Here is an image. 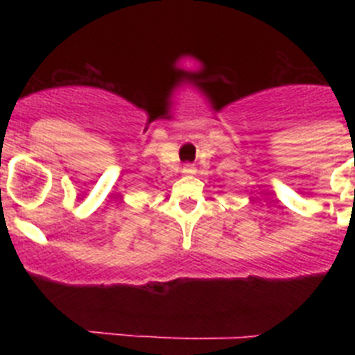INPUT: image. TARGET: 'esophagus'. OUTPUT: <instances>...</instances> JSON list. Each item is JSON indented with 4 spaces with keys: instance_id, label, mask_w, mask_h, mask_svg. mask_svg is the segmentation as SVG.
Returning a JSON list of instances; mask_svg holds the SVG:
<instances>
[{
    "instance_id": "obj_1",
    "label": "esophagus",
    "mask_w": 355,
    "mask_h": 355,
    "mask_svg": "<svg viewBox=\"0 0 355 355\" xmlns=\"http://www.w3.org/2000/svg\"><path fill=\"white\" fill-rule=\"evenodd\" d=\"M181 172H183V174H193V172H196V167H193V165H184V167L181 168Z\"/></svg>"
}]
</instances>
